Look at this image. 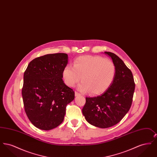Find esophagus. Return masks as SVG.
I'll use <instances>...</instances> for the list:
<instances>
[{"mask_svg": "<svg viewBox=\"0 0 157 157\" xmlns=\"http://www.w3.org/2000/svg\"><path fill=\"white\" fill-rule=\"evenodd\" d=\"M75 95L76 97H78V96H80L81 95V94H79V92H76V91H75Z\"/></svg>", "mask_w": 157, "mask_h": 157, "instance_id": "34e87169", "label": "esophagus"}]
</instances>
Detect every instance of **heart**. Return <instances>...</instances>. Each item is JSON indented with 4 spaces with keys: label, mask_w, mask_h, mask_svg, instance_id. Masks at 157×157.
Masks as SVG:
<instances>
[{
    "label": "heart",
    "mask_w": 157,
    "mask_h": 157,
    "mask_svg": "<svg viewBox=\"0 0 157 157\" xmlns=\"http://www.w3.org/2000/svg\"><path fill=\"white\" fill-rule=\"evenodd\" d=\"M116 69L111 60L99 56H82L74 60L73 67L67 65L63 70L65 83L74 87L82 79L78 90L93 95L104 93L111 85Z\"/></svg>",
    "instance_id": "obj_1"
}]
</instances>
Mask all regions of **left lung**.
I'll list each match as a JSON object with an SVG mask.
<instances>
[{
  "label": "left lung",
  "instance_id": "obj_1",
  "mask_svg": "<svg viewBox=\"0 0 157 157\" xmlns=\"http://www.w3.org/2000/svg\"><path fill=\"white\" fill-rule=\"evenodd\" d=\"M105 53L111 58L115 66L113 81L101 95L86 98L82 109L85 120L101 128L112 127L124 117L132 104L135 86L132 72L122 60L113 53Z\"/></svg>",
  "mask_w": 157,
  "mask_h": 157
}]
</instances>
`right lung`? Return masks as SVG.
Here are the masks:
<instances>
[{"instance_id": "obj_1", "label": "right lung", "mask_w": 157, "mask_h": 157, "mask_svg": "<svg viewBox=\"0 0 157 157\" xmlns=\"http://www.w3.org/2000/svg\"><path fill=\"white\" fill-rule=\"evenodd\" d=\"M68 56L63 53L48 54L32 60L23 75L22 94L25 111L39 129L51 130L64 120L66 107L75 92L62 80Z\"/></svg>"}]
</instances>
